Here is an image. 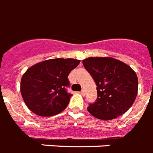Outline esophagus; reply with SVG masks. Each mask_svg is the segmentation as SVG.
Segmentation results:
<instances>
[{
	"mask_svg": "<svg viewBox=\"0 0 153 153\" xmlns=\"http://www.w3.org/2000/svg\"><path fill=\"white\" fill-rule=\"evenodd\" d=\"M80 94H81L82 96H84V95H85V94H86V91H84V90H82L81 92H80Z\"/></svg>",
	"mask_w": 153,
	"mask_h": 153,
	"instance_id": "esophagus-1",
	"label": "esophagus"
}]
</instances>
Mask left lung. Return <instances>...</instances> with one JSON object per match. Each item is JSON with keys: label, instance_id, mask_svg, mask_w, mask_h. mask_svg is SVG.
<instances>
[{"label": "left lung", "instance_id": "left-lung-1", "mask_svg": "<svg viewBox=\"0 0 153 153\" xmlns=\"http://www.w3.org/2000/svg\"><path fill=\"white\" fill-rule=\"evenodd\" d=\"M82 64L97 85L98 98L87 107L90 114L101 120H112L125 114L137 94L136 72L111 57H89Z\"/></svg>", "mask_w": 153, "mask_h": 153}]
</instances>
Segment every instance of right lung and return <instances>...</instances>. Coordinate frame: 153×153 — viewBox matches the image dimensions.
<instances>
[{"mask_svg": "<svg viewBox=\"0 0 153 153\" xmlns=\"http://www.w3.org/2000/svg\"><path fill=\"white\" fill-rule=\"evenodd\" d=\"M75 59H51L33 65L23 74L20 93L27 107L40 117H51L67 108L71 94L68 75L79 64Z\"/></svg>", "mask_w": 153, "mask_h": 153, "instance_id": "right-lung-1", "label": "right lung"}]
</instances>
